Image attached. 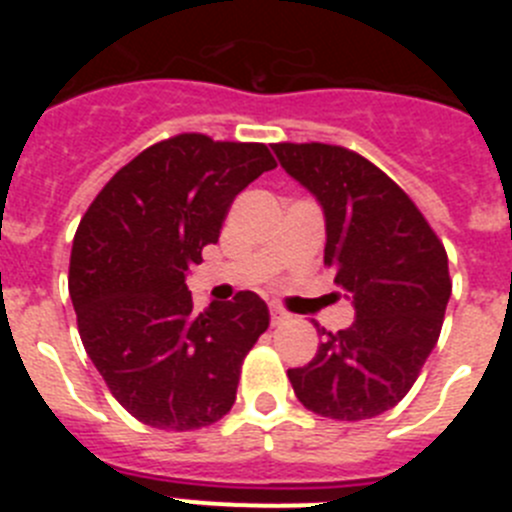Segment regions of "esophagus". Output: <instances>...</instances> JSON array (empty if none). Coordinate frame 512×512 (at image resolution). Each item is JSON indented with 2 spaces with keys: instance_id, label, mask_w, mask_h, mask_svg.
<instances>
[{
  "instance_id": "1",
  "label": "esophagus",
  "mask_w": 512,
  "mask_h": 512,
  "mask_svg": "<svg viewBox=\"0 0 512 512\" xmlns=\"http://www.w3.org/2000/svg\"><path fill=\"white\" fill-rule=\"evenodd\" d=\"M271 325H282L289 320V312L282 310V307H271Z\"/></svg>"
}]
</instances>
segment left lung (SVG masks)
<instances>
[{"instance_id": "8db88e82", "label": "left lung", "mask_w": 512, "mask_h": 512, "mask_svg": "<svg viewBox=\"0 0 512 512\" xmlns=\"http://www.w3.org/2000/svg\"><path fill=\"white\" fill-rule=\"evenodd\" d=\"M279 164L320 202L325 264L351 297V328L320 336L318 354L289 369L297 400L333 420H366L395 408L441 336L451 297L438 235L382 169L328 143H274Z\"/></svg>"}]
</instances>
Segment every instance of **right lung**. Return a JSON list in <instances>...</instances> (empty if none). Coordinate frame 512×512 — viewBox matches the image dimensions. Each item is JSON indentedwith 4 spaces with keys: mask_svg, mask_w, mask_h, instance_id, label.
I'll list each match as a JSON object with an SVG mask.
<instances>
[{
    "mask_svg": "<svg viewBox=\"0 0 512 512\" xmlns=\"http://www.w3.org/2000/svg\"><path fill=\"white\" fill-rule=\"evenodd\" d=\"M274 166L264 143L174 135L122 166L81 217L69 264L81 343L140 423L194 431L233 408L269 307L238 292L192 312L187 271L217 243L235 194Z\"/></svg>",
    "mask_w": 512,
    "mask_h": 512,
    "instance_id": "right-lung-1",
    "label": "right lung"
}]
</instances>
